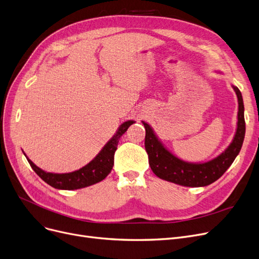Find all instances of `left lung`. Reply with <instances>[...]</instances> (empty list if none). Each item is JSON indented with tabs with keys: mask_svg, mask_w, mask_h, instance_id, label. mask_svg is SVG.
Returning <instances> with one entry per match:
<instances>
[{
	"mask_svg": "<svg viewBox=\"0 0 259 259\" xmlns=\"http://www.w3.org/2000/svg\"><path fill=\"white\" fill-rule=\"evenodd\" d=\"M238 97V123L235 138L229 148L216 159L202 164H192L181 161L164 148L161 142L147 122H144L146 129L145 148L148 154L149 165L152 171L159 178L179 185L199 187L215 182L234 162L238 155L244 139L245 121L243 100L239 89L233 87Z\"/></svg>",
	"mask_w": 259,
	"mask_h": 259,
	"instance_id": "1",
	"label": "left lung"
}]
</instances>
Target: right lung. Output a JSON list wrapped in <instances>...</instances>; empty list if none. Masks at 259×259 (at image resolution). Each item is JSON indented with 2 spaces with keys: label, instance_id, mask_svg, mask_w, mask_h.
I'll return each mask as SVG.
<instances>
[{
  "label": "right lung",
  "instance_id": "add662e5",
  "mask_svg": "<svg viewBox=\"0 0 259 259\" xmlns=\"http://www.w3.org/2000/svg\"><path fill=\"white\" fill-rule=\"evenodd\" d=\"M132 123V120H128L121 123V126L119 127L115 136L108 142V144L103 148V150L96 155L95 159L84 167L80 168L79 170H76L70 174H51L40 169V168L33 164L29 159H27V161L33 171H35L44 182H47L49 185L55 188L73 190L93 185L95 183L103 181V180L110 174L114 164V153L117 149V144L119 142V139Z\"/></svg>",
  "mask_w": 259,
  "mask_h": 259
}]
</instances>
